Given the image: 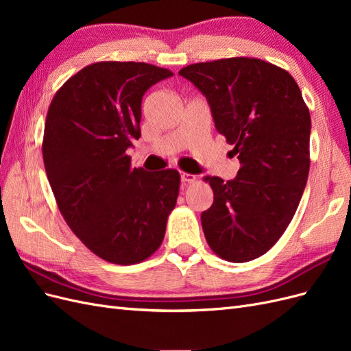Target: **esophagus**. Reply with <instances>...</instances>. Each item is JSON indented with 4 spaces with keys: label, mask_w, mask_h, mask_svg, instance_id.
Here are the masks:
<instances>
[{
    "label": "esophagus",
    "mask_w": 351,
    "mask_h": 351,
    "mask_svg": "<svg viewBox=\"0 0 351 351\" xmlns=\"http://www.w3.org/2000/svg\"><path fill=\"white\" fill-rule=\"evenodd\" d=\"M196 176L190 174V173H182V182L183 183H195Z\"/></svg>",
    "instance_id": "1"
}]
</instances>
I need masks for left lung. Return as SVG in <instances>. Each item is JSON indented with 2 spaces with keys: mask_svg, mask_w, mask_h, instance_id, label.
<instances>
[{
  "mask_svg": "<svg viewBox=\"0 0 351 351\" xmlns=\"http://www.w3.org/2000/svg\"><path fill=\"white\" fill-rule=\"evenodd\" d=\"M205 95L218 133L234 146V180L206 176L214 204L202 212L209 247L228 262H249L284 234L311 167V114L291 74L253 57L183 67Z\"/></svg>",
  "mask_w": 351,
  "mask_h": 351,
  "instance_id": "8db88e82",
  "label": "left lung"
}]
</instances>
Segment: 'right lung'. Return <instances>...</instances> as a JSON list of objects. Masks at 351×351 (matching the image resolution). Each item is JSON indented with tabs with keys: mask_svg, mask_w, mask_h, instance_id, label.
Instances as JSON below:
<instances>
[{
	"mask_svg": "<svg viewBox=\"0 0 351 351\" xmlns=\"http://www.w3.org/2000/svg\"><path fill=\"white\" fill-rule=\"evenodd\" d=\"M169 76L147 62H93L62 84L48 108L42 156L58 209L84 246L111 263L154 254L177 204V169L147 173L127 155L141 137L142 97Z\"/></svg>",
	"mask_w": 351,
	"mask_h": 351,
	"instance_id": "add662e5",
	"label": "right lung"
}]
</instances>
